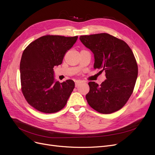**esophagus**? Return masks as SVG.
Instances as JSON below:
<instances>
[{
  "mask_svg": "<svg viewBox=\"0 0 155 155\" xmlns=\"http://www.w3.org/2000/svg\"><path fill=\"white\" fill-rule=\"evenodd\" d=\"M81 83H82V82H81V81H76V82H75V87H78V86H79V85L81 84Z\"/></svg>",
  "mask_w": 155,
  "mask_h": 155,
  "instance_id": "34e87169",
  "label": "esophagus"
}]
</instances>
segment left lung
Here are the masks:
<instances>
[{
	"label": "left lung",
	"mask_w": 155,
	"mask_h": 155,
	"mask_svg": "<svg viewBox=\"0 0 155 155\" xmlns=\"http://www.w3.org/2000/svg\"><path fill=\"white\" fill-rule=\"evenodd\" d=\"M80 40L94 54V68L106 72V79L100 86L94 82L88 83V104L103 114L119 110L131 97L138 76L132 50L122 40L108 33L83 35Z\"/></svg>",
	"instance_id": "1"
}]
</instances>
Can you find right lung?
I'll use <instances>...</instances> for the list:
<instances>
[{
	"label": "right lung",
	"instance_id": "1",
	"mask_svg": "<svg viewBox=\"0 0 155 155\" xmlns=\"http://www.w3.org/2000/svg\"><path fill=\"white\" fill-rule=\"evenodd\" d=\"M77 38L48 35L24 50L20 64L21 90L28 103L37 110L53 113L66 106L74 82L72 80L55 81L53 68L62 63L65 54Z\"/></svg>",
	"mask_w": 155,
	"mask_h": 155
}]
</instances>
